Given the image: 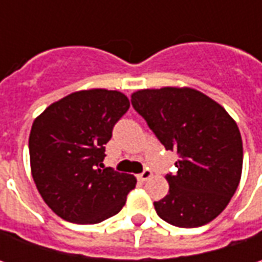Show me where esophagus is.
<instances>
[{
  "label": "esophagus",
  "instance_id": "obj_1",
  "mask_svg": "<svg viewBox=\"0 0 262 262\" xmlns=\"http://www.w3.org/2000/svg\"><path fill=\"white\" fill-rule=\"evenodd\" d=\"M151 175H153V173H151V170H150L148 167H146V169H144V170H143V172L138 175V179H140L141 182H144V181H147V179H150V178H151Z\"/></svg>",
  "mask_w": 262,
  "mask_h": 262
}]
</instances>
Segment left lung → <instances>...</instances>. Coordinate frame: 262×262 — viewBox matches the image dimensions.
Returning a JSON list of instances; mask_svg holds the SVG:
<instances>
[{
	"label": "left lung",
	"instance_id": "1",
	"mask_svg": "<svg viewBox=\"0 0 262 262\" xmlns=\"http://www.w3.org/2000/svg\"><path fill=\"white\" fill-rule=\"evenodd\" d=\"M131 103L166 150L179 155L169 192L156 213L178 227L214 220L236 191L244 162L242 137L222 105L191 87L137 90Z\"/></svg>",
	"mask_w": 262,
	"mask_h": 262
}]
</instances>
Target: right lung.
<instances>
[{"mask_svg":"<svg viewBox=\"0 0 262 262\" xmlns=\"http://www.w3.org/2000/svg\"><path fill=\"white\" fill-rule=\"evenodd\" d=\"M129 107L118 90H80L49 105L33 121L29 136L36 188L56 216L95 225L125 206L137 179L103 166L105 144Z\"/></svg>","mask_w":262,"mask_h":262,"instance_id":"1","label":"right lung"}]
</instances>
